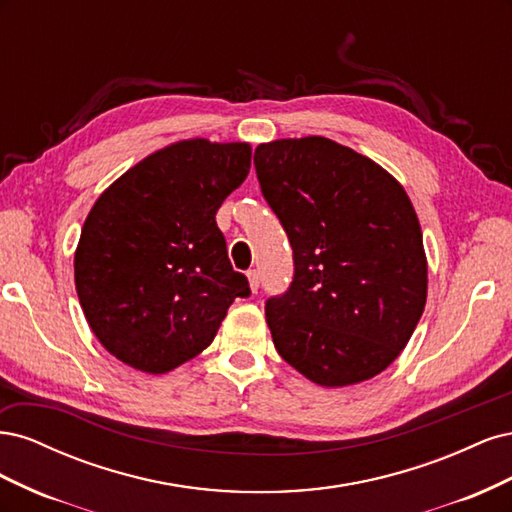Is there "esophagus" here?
<instances>
[{"mask_svg": "<svg viewBox=\"0 0 512 512\" xmlns=\"http://www.w3.org/2000/svg\"><path fill=\"white\" fill-rule=\"evenodd\" d=\"M247 282H250V290L256 292L260 286V275L258 271H247Z\"/></svg>", "mask_w": 512, "mask_h": 512, "instance_id": "obj_1", "label": "esophagus"}]
</instances>
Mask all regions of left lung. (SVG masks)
Masks as SVG:
<instances>
[{
  "label": "left lung",
  "mask_w": 512,
  "mask_h": 512,
  "mask_svg": "<svg viewBox=\"0 0 512 512\" xmlns=\"http://www.w3.org/2000/svg\"><path fill=\"white\" fill-rule=\"evenodd\" d=\"M294 277L265 314L282 359L327 389L378 376L406 348L427 301V256L410 198L391 173L324 136L254 153Z\"/></svg>",
  "instance_id": "obj_1"
}]
</instances>
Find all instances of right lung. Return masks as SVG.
<instances>
[{"mask_svg":"<svg viewBox=\"0 0 512 512\" xmlns=\"http://www.w3.org/2000/svg\"><path fill=\"white\" fill-rule=\"evenodd\" d=\"M250 143L188 138L126 170L91 207L74 284L98 342L145 374L203 352L228 307L247 297L215 213L245 181Z\"/></svg>","mask_w":512,"mask_h":512,"instance_id":"right-lung-1","label":"right lung"}]
</instances>
